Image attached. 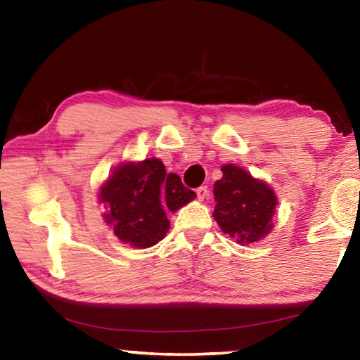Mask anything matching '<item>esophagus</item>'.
I'll use <instances>...</instances> for the list:
<instances>
[{
    "label": "esophagus",
    "mask_w": 360,
    "mask_h": 360,
    "mask_svg": "<svg viewBox=\"0 0 360 360\" xmlns=\"http://www.w3.org/2000/svg\"><path fill=\"white\" fill-rule=\"evenodd\" d=\"M208 197V187L206 186H202L197 188V198L200 200V202H203V200Z\"/></svg>",
    "instance_id": "34e87169"
}]
</instances>
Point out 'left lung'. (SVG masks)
<instances>
[{"instance_id": "obj_1", "label": "left lung", "mask_w": 360, "mask_h": 360, "mask_svg": "<svg viewBox=\"0 0 360 360\" xmlns=\"http://www.w3.org/2000/svg\"><path fill=\"white\" fill-rule=\"evenodd\" d=\"M214 182L216 208L212 217L224 233L238 245L260 241L273 229L278 198L265 181L255 179L245 168L227 163Z\"/></svg>"}]
</instances>
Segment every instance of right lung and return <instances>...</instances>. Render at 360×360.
<instances>
[{
  "label": "right lung",
  "instance_id": "1",
  "mask_svg": "<svg viewBox=\"0 0 360 360\" xmlns=\"http://www.w3.org/2000/svg\"><path fill=\"white\" fill-rule=\"evenodd\" d=\"M197 197L181 178L167 173L160 158L125 162L103 182L98 202L105 222L117 238L131 248L146 249L165 238L169 230L167 211H178Z\"/></svg>",
  "mask_w": 360,
  "mask_h": 360
}]
</instances>
